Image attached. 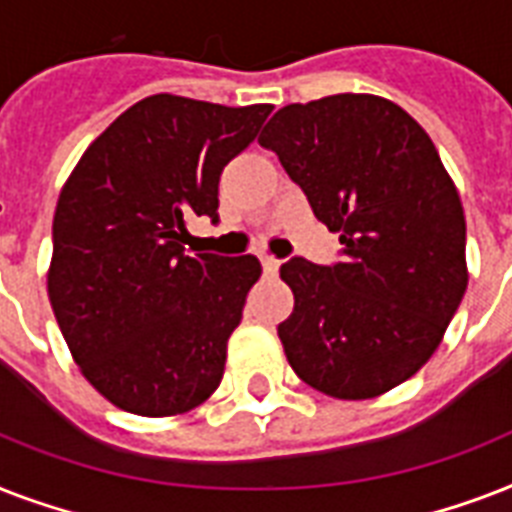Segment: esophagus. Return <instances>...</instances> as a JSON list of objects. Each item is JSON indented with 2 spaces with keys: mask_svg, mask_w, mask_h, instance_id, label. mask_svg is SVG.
I'll return each mask as SVG.
<instances>
[{
  "mask_svg": "<svg viewBox=\"0 0 512 512\" xmlns=\"http://www.w3.org/2000/svg\"><path fill=\"white\" fill-rule=\"evenodd\" d=\"M260 263H263V271L268 273V276H273V273L279 271L281 260H276V257H271V255H263L260 257Z\"/></svg>",
  "mask_w": 512,
  "mask_h": 512,
  "instance_id": "1",
  "label": "esophagus"
}]
</instances>
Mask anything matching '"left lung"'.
<instances>
[{
	"label": "left lung",
	"instance_id": "obj_1",
	"mask_svg": "<svg viewBox=\"0 0 512 512\" xmlns=\"http://www.w3.org/2000/svg\"><path fill=\"white\" fill-rule=\"evenodd\" d=\"M257 140L342 244L332 265H281L295 292L279 324L289 366L348 401L396 388L433 356L468 287L465 215L433 140L396 103L353 92L284 106Z\"/></svg>",
	"mask_w": 512,
	"mask_h": 512
}]
</instances>
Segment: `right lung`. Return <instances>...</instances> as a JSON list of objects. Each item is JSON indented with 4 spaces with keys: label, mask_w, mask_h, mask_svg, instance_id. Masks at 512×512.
<instances>
[{
    "label": "right lung",
    "mask_w": 512,
    "mask_h": 512,
    "mask_svg": "<svg viewBox=\"0 0 512 512\" xmlns=\"http://www.w3.org/2000/svg\"><path fill=\"white\" fill-rule=\"evenodd\" d=\"M271 111L151 95L84 151L60 191L52 311L84 377L124 412H188L223 380L228 337L263 268L255 255L191 257L185 225L220 220L223 167Z\"/></svg>",
    "instance_id": "add662e5"
}]
</instances>
